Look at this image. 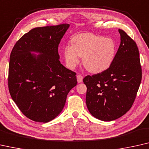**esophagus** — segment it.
I'll list each match as a JSON object with an SVG mask.
<instances>
[{
	"instance_id": "obj_1",
	"label": "esophagus",
	"mask_w": 149,
	"mask_h": 149,
	"mask_svg": "<svg viewBox=\"0 0 149 149\" xmlns=\"http://www.w3.org/2000/svg\"><path fill=\"white\" fill-rule=\"evenodd\" d=\"M83 78H84V77L81 75H77V82H78V83H81L82 80H83Z\"/></svg>"
}]
</instances>
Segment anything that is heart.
<instances>
[{"label":"heart","instance_id":"obj_1","mask_svg":"<svg viewBox=\"0 0 149 149\" xmlns=\"http://www.w3.org/2000/svg\"><path fill=\"white\" fill-rule=\"evenodd\" d=\"M71 46L63 51L68 67L74 69L83 57V64L89 72L97 74L107 70L114 61L116 45L111 38L92 33H82L71 39Z\"/></svg>","mask_w":149,"mask_h":149}]
</instances>
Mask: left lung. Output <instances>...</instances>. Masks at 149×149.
<instances>
[{
    "mask_svg": "<svg viewBox=\"0 0 149 149\" xmlns=\"http://www.w3.org/2000/svg\"><path fill=\"white\" fill-rule=\"evenodd\" d=\"M120 44L107 70L87 75L86 102L90 114L103 121L114 120L132 107L142 79L139 52L134 40L122 29Z\"/></svg>",
    "mask_w": 149,
    "mask_h": 149,
    "instance_id": "obj_1",
    "label": "left lung"
}]
</instances>
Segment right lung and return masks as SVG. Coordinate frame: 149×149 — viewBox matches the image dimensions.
<instances>
[{
  "instance_id": "right-lung-1",
  "label": "right lung",
  "mask_w": 149,
  "mask_h": 149,
  "mask_svg": "<svg viewBox=\"0 0 149 149\" xmlns=\"http://www.w3.org/2000/svg\"><path fill=\"white\" fill-rule=\"evenodd\" d=\"M69 27L61 24L33 29L11 52L8 90L21 112L33 121L45 123L58 116L77 85L76 74L59 59V44Z\"/></svg>"
}]
</instances>
